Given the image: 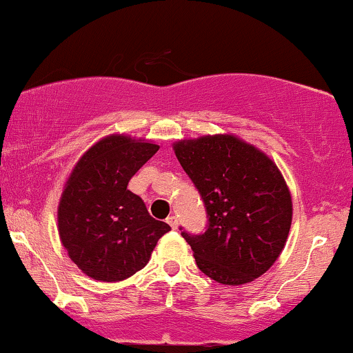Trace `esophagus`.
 Here are the masks:
<instances>
[{"mask_svg":"<svg viewBox=\"0 0 353 353\" xmlns=\"http://www.w3.org/2000/svg\"><path fill=\"white\" fill-rule=\"evenodd\" d=\"M165 222L171 225V228H174V230H176V228L179 227V220H177L176 215H169V217L165 219Z\"/></svg>","mask_w":353,"mask_h":353,"instance_id":"obj_1","label":"esophagus"}]
</instances>
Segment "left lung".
Returning a JSON list of instances; mask_svg holds the SVG:
<instances>
[{
  "label": "left lung",
  "mask_w": 353,
  "mask_h": 353,
  "mask_svg": "<svg viewBox=\"0 0 353 353\" xmlns=\"http://www.w3.org/2000/svg\"><path fill=\"white\" fill-rule=\"evenodd\" d=\"M174 152L205 205L202 235H181L199 270L236 286L260 278L281 254L292 220V202L278 165L233 134L174 143Z\"/></svg>",
  "instance_id": "8db88e82"
}]
</instances>
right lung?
Masks as SVG:
<instances>
[{
	"label": "right lung",
	"instance_id": "right-lung-1",
	"mask_svg": "<svg viewBox=\"0 0 353 353\" xmlns=\"http://www.w3.org/2000/svg\"><path fill=\"white\" fill-rule=\"evenodd\" d=\"M158 150V144L110 134L85 152L65 182L57 209L59 235L70 260L97 281L133 276L171 230L128 190L131 177Z\"/></svg>",
	"mask_w": 353,
	"mask_h": 353
}]
</instances>
